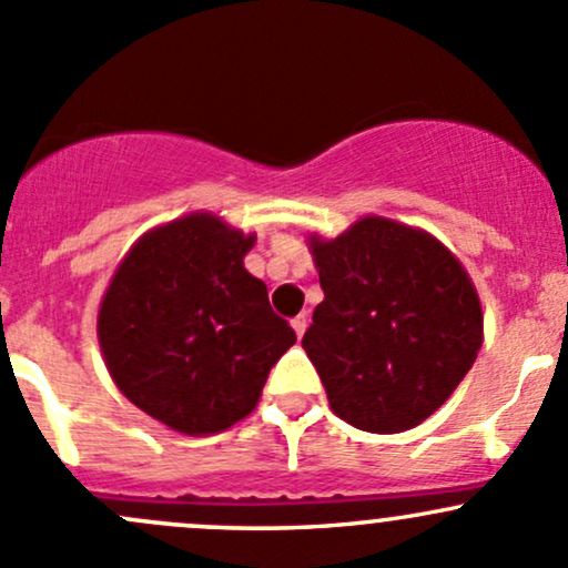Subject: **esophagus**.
Returning a JSON list of instances; mask_svg holds the SVG:
<instances>
[{"mask_svg":"<svg viewBox=\"0 0 568 568\" xmlns=\"http://www.w3.org/2000/svg\"><path fill=\"white\" fill-rule=\"evenodd\" d=\"M291 326H294V332H296V337H302L304 332H307V315H296L294 321H291Z\"/></svg>","mask_w":568,"mask_h":568,"instance_id":"obj_1","label":"esophagus"}]
</instances>
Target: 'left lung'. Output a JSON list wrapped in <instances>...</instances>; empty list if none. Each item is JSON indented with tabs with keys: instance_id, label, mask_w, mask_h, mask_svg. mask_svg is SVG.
Wrapping results in <instances>:
<instances>
[{
	"instance_id": "obj_1",
	"label": "left lung",
	"mask_w": 568,
	"mask_h": 568,
	"mask_svg": "<svg viewBox=\"0 0 568 568\" xmlns=\"http://www.w3.org/2000/svg\"><path fill=\"white\" fill-rule=\"evenodd\" d=\"M324 302L302 348L334 414L392 435L433 416L474 367L485 315L444 242L367 214L339 236H307Z\"/></svg>"
}]
</instances>
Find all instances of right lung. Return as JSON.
Segmentation results:
<instances>
[{
  "label": "right lung",
  "instance_id": "add662e5",
  "mask_svg": "<svg viewBox=\"0 0 568 568\" xmlns=\"http://www.w3.org/2000/svg\"><path fill=\"white\" fill-rule=\"evenodd\" d=\"M255 234L212 212L146 231L113 272L98 339L119 392L182 435H214L253 414L268 369L296 334L244 268Z\"/></svg>",
  "mask_w": 568,
  "mask_h": 568
}]
</instances>
